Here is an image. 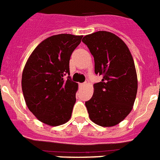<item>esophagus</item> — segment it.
Returning a JSON list of instances; mask_svg holds the SVG:
<instances>
[{"label": "esophagus", "instance_id": "34e87169", "mask_svg": "<svg viewBox=\"0 0 160 160\" xmlns=\"http://www.w3.org/2000/svg\"><path fill=\"white\" fill-rule=\"evenodd\" d=\"M87 82H84V83H80V84H79V87H86V86H87Z\"/></svg>", "mask_w": 160, "mask_h": 160}]
</instances>
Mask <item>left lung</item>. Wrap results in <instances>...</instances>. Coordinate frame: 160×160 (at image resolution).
Here are the masks:
<instances>
[{"label":"left lung","mask_w":160,"mask_h":160,"mask_svg":"<svg viewBox=\"0 0 160 160\" xmlns=\"http://www.w3.org/2000/svg\"><path fill=\"white\" fill-rule=\"evenodd\" d=\"M94 59V72L102 75L94 85V94L86 107L90 120L101 127H113L131 111L138 89L136 70L132 55L125 42L107 31L85 36Z\"/></svg>","instance_id":"8db88e82"}]
</instances>
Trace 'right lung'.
<instances>
[{
  "instance_id": "add662e5",
  "label": "right lung",
  "mask_w": 160,
  "mask_h": 160,
  "mask_svg": "<svg viewBox=\"0 0 160 160\" xmlns=\"http://www.w3.org/2000/svg\"><path fill=\"white\" fill-rule=\"evenodd\" d=\"M82 36L53 35L32 52L22 72V87L29 111L51 127L62 125L71 117L78 85L70 76V58Z\"/></svg>"
}]
</instances>
